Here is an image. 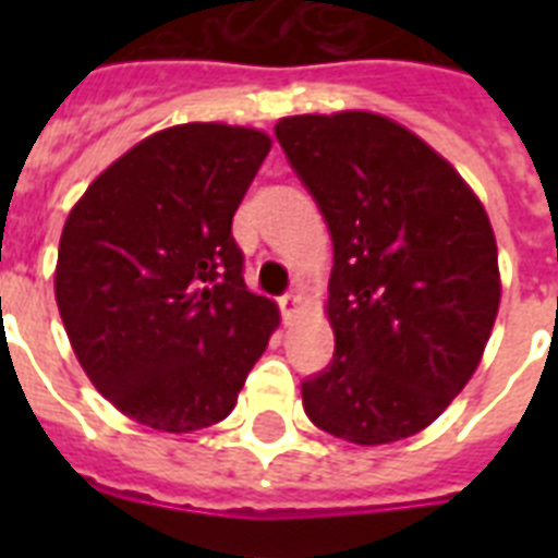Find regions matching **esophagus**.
<instances>
[{
	"mask_svg": "<svg viewBox=\"0 0 558 558\" xmlns=\"http://www.w3.org/2000/svg\"><path fill=\"white\" fill-rule=\"evenodd\" d=\"M280 313H283V318H292V315L301 310V304H304V295L301 292H287V295L280 298Z\"/></svg>",
	"mask_w": 558,
	"mask_h": 558,
	"instance_id": "1",
	"label": "esophagus"
}]
</instances>
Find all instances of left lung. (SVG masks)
<instances>
[{
    "label": "left lung",
    "instance_id": "8db88e82",
    "mask_svg": "<svg viewBox=\"0 0 558 558\" xmlns=\"http://www.w3.org/2000/svg\"><path fill=\"white\" fill-rule=\"evenodd\" d=\"M275 135L332 236L336 353L301 385L306 416L359 446L423 432L472 379L498 315L484 205L390 118L292 116Z\"/></svg>",
    "mask_w": 558,
    "mask_h": 558
}]
</instances>
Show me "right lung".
Here are the masks:
<instances>
[{
    "label": "right lung",
    "instance_id": "1",
    "mask_svg": "<svg viewBox=\"0 0 558 558\" xmlns=\"http://www.w3.org/2000/svg\"><path fill=\"white\" fill-rule=\"evenodd\" d=\"M269 150L248 126H170L112 161L65 219L57 310L92 385L135 423L185 434L226 420L278 327L231 236Z\"/></svg>",
    "mask_w": 558,
    "mask_h": 558
}]
</instances>
